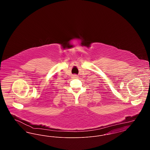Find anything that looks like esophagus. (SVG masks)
Segmentation results:
<instances>
[{
	"instance_id": "obj_1",
	"label": "esophagus",
	"mask_w": 150,
	"mask_h": 150,
	"mask_svg": "<svg viewBox=\"0 0 150 150\" xmlns=\"http://www.w3.org/2000/svg\"><path fill=\"white\" fill-rule=\"evenodd\" d=\"M72 78H78V76L76 75H72Z\"/></svg>"
}]
</instances>
